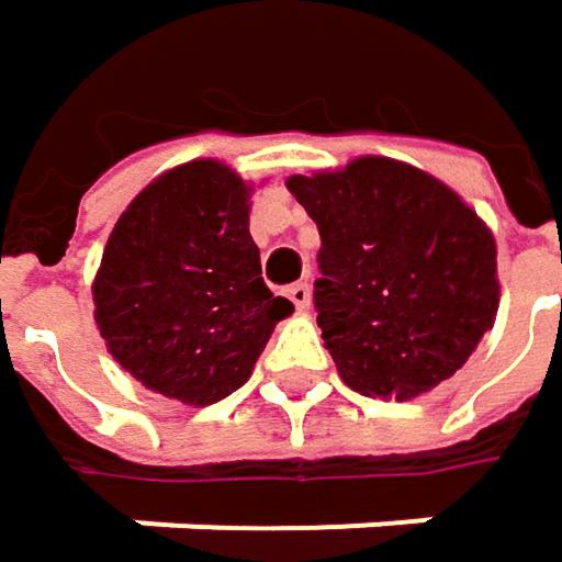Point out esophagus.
Instances as JSON below:
<instances>
[{"label": "esophagus", "instance_id": "esophagus-1", "mask_svg": "<svg viewBox=\"0 0 562 562\" xmlns=\"http://www.w3.org/2000/svg\"><path fill=\"white\" fill-rule=\"evenodd\" d=\"M288 297L294 301V306H297V310H306V306H310V284H306V281L291 284V288H288Z\"/></svg>", "mask_w": 562, "mask_h": 562}]
</instances>
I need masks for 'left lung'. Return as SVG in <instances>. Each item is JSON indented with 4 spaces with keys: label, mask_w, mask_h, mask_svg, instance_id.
<instances>
[{
    "label": "left lung",
    "mask_w": 562,
    "mask_h": 562,
    "mask_svg": "<svg viewBox=\"0 0 562 562\" xmlns=\"http://www.w3.org/2000/svg\"><path fill=\"white\" fill-rule=\"evenodd\" d=\"M288 188L323 239L313 303L341 381L413 400L454 378L499 310L496 239L476 211L386 156Z\"/></svg>",
    "instance_id": "left-lung-1"
}]
</instances>
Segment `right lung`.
I'll list each match as a JSON object with an SVG mask.
<instances>
[{
    "mask_svg": "<svg viewBox=\"0 0 562 562\" xmlns=\"http://www.w3.org/2000/svg\"><path fill=\"white\" fill-rule=\"evenodd\" d=\"M249 184L217 159L153 179L114 223L92 284L114 361L146 390L211 406L249 381L294 313L261 281Z\"/></svg>",
    "mask_w": 562,
    "mask_h": 562,
    "instance_id": "obj_1",
    "label": "right lung"
}]
</instances>
